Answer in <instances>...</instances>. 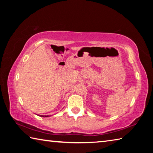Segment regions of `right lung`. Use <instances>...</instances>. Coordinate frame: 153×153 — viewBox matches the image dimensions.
Segmentation results:
<instances>
[{
	"mask_svg": "<svg viewBox=\"0 0 153 153\" xmlns=\"http://www.w3.org/2000/svg\"><path fill=\"white\" fill-rule=\"evenodd\" d=\"M41 117H48V115H47V116H46V115H45V116H43V115H41Z\"/></svg>",
	"mask_w": 153,
	"mask_h": 153,
	"instance_id": "obj_1",
	"label": "right lung"
}]
</instances>
